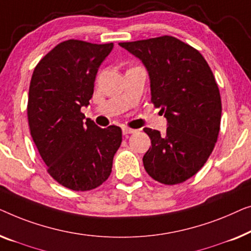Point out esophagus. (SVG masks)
Returning a JSON list of instances; mask_svg holds the SVG:
<instances>
[{"label":"esophagus","mask_w":251,"mask_h":251,"mask_svg":"<svg viewBox=\"0 0 251 251\" xmlns=\"http://www.w3.org/2000/svg\"><path fill=\"white\" fill-rule=\"evenodd\" d=\"M135 132H136V129L128 128V127H123V134H124V135H128V134H133Z\"/></svg>","instance_id":"34e87169"}]
</instances>
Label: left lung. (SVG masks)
Here are the masks:
<instances>
[{"label":"left lung","instance_id":"8db88e82","mask_svg":"<svg viewBox=\"0 0 251 251\" xmlns=\"http://www.w3.org/2000/svg\"><path fill=\"white\" fill-rule=\"evenodd\" d=\"M119 45L146 66L151 102L167 119L166 134L143 129L151 140L144 168L162 184L184 182L204 165L220 133L222 101L213 72L199 51L173 36Z\"/></svg>","mask_w":251,"mask_h":251}]
</instances>
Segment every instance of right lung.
<instances>
[{
  "label": "right lung",
  "mask_w": 251,
  "mask_h": 251,
  "mask_svg": "<svg viewBox=\"0 0 251 251\" xmlns=\"http://www.w3.org/2000/svg\"><path fill=\"white\" fill-rule=\"evenodd\" d=\"M114 43L68 40L37 63L31 76L27 116L30 135L59 184L89 191L105 182L122 144L118 126L101 128L80 111L93 95L94 80Z\"/></svg>",
  "instance_id": "add662e5"
}]
</instances>
